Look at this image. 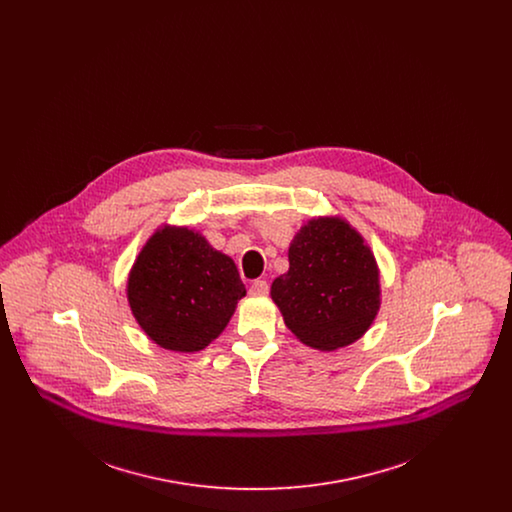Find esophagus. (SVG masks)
<instances>
[{
	"label": "esophagus",
	"mask_w": 512,
	"mask_h": 512,
	"mask_svg": "<svg viewBox=\"0 0 512 512\" xmlns=\"http://www.w3.org/2000/svg\"><path fill=\"white\" fill-rule=\"evenodd\" d=\"M249 293H251L253 297H263V295H267V282H265V280H255V282L251 284V288H249Z\"/></svg>",
	"instance_id": "esophagus-1"
}]
</instances>
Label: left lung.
Here are the masks:
<instances>
[{
	"label": "left lung",
	"mask_w": 512,
	"mask_h": 512,
	"mask_svg": "<svg viewBox=\"0 0 512 512\" xmlns=\"http://www.w3.org/2000/svg\"><path fill=\"white\" fill-rule=\"evenodd\" d=\"M288 259L270 297L293 336L318 351L361 340L382 305L380 268L361 232L340 215L313 217L293 236Z\"/></svg>",
	"instance_id": "8db88e82"
}]
</instances>
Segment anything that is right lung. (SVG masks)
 <instances>
[{
    "label": "right lung",
    "mask_w": 512,
    "mask_h": 512,
    "mask_svg": "<svg viewBox=\"0 0 512 512\" xmlns=\"http://www.w3.org/2000/svg\"><path fill=\"white\" fill-rule=\"evenodd\" d=\"M244 295L232 257L201 232L176 224L149 236L126 282L130 311L147 338L178 353L217 340Z\"/></svg>",
    "instance_id": "right-lung-1"
}]
</instances>
